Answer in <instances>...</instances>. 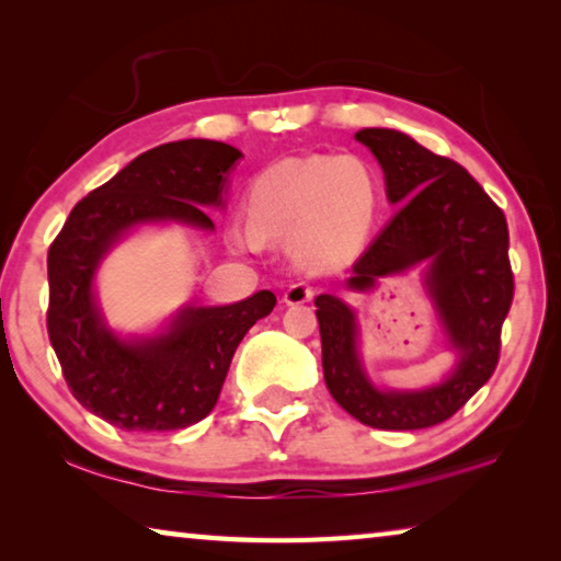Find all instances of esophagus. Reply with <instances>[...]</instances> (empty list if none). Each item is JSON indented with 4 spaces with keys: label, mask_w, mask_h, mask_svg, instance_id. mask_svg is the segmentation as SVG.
I'll list each match as a JSON object with an SVG mask.
<instances>
[{
    "label": "esophagus",
    "mask_w": 561,
    "mask_h": 561,
    "mask_svg": "<svg viewBox=\"0 0 561 561\" xmlns=\"http://www.w3.org/2000/svg\"><path fill=\"white\" fill-rule=\"evenodd\" d=\"M314 299V289L309 287L307 282H294L287 287V291H284V304L287 307H299V304H307Z\"/></svg>",
    "instance_id": "esophagus-1"
}]
</instances>
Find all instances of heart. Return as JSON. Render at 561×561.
<instances>
[{"instance_id":"b5f03b06","label":"heart","mask_w":561,"mask_h":561,"mask_svg":"<svg viewBox=\"0 0 561 561\" xmlns=\"http://www.w3.org/2000/svg\"><path fill=\"white\" fill-rule=\"evenodd\" d=\"M376 203V178L360 158H287L264 168L247 187L250 230H234L232 242L242 250L289 242L301 267L327 272L358 250Z\"/></svg>"}]
</instances>
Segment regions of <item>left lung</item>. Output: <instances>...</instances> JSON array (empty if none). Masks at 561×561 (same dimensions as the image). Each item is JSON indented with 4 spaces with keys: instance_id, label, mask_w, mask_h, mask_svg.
<instances>
[{
    "instance_id": "1",
    "label": "left lung",
    "mask_w": 561,
    "mask_h": 561,
    "mask_svg": "<svg viewBox=\"0 0 561 561\" xmlns=\"http://www.w3.org/2000/svg\"><path fill=\"white\" fill-rule=\"evenodd\" d=\"M356 140L381 165L388 203L401 207L360 254L346 289L368 291L381 277L423 264V287L458 360L435 386L378 388L358 354L356 311L334 294H319L324 381L334 401L364 425L431 428L460 411L497 366L502 321L515 294L507 220L468 170L405 133L364 128Z\"/></svg>"
}]
</instances>
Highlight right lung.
Masks as SVG:
<instances>
[{
	"instance_id": "obj_1",
	"label": "right lung",
	"mask_w": 561,
	"mask_h": 561,
	"mask_svg": "<svg viewBox=\"0 0 561 561\" xmlns=\"http://www.w3.org/2000/svg\"><path fill=\"white\" fill-rule=\"evenodd\" d=\"M242 153L220 140L158 146L118 170L69 215L49 247V329L76 401L133 433L187 428L213 411L237 346L277 304L272 291L225 307H183L158 334L121 336L93 282L113 244L140 225L178 222L213 232Z\"/></svg>"
}]
</instances>
